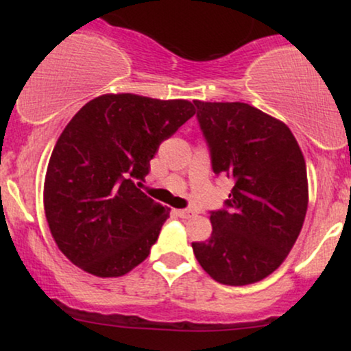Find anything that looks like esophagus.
I'll use <instances>...</instances> for the list:
<instances>
[{
    "label": "esophagus",
    "mask_w": 351,
    "mask_h": 351,
    "mask_svg": "<svg viewBox=\"0 0 351 351\" xmlns=\"http://www.w3.org/2000/svg\"><path fill=\"white\" fill-rule=\"evenodd\" d=\"M176 216H180L181 219H189V217L195 216V213L191 211V209H176Z\"/></svg>",
    "instance_id": "1"
}]
</instances>
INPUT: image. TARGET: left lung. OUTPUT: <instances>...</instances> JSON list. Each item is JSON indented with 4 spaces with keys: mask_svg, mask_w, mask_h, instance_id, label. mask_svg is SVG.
<instances>
[{
    "mask_svg": "<svg viewBox=\"0 0 351 351\" xmlns=\"http://www.w3.org/2000/svg\"><path fill=\"white\" fill-rule=\"evenodd\" d=\"M195 106L213 171L234 186L226 208L211 211V237L193 243V252L219 284H254L284 263L304 226V155L287 125L249 104L195 100Z\"/></svg>",
    "mask_w": 351,
    "mask_h": 351,
    "instance_id": "1",
    "label": "left lung"
}]
</instances>
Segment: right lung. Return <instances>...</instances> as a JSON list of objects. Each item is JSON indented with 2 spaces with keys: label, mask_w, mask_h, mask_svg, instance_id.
<instances>
[{
  "label": "right lung",
  "mask_w": 351,
  "mask_h": 351,
  "mask_svg": "<svg viewBox=\"0 0 351 351\" xmlns=\"http://www.w3.org/2000/svg\"><path fill=\"white\" fill-rule=\"evenodd\" d=\"M196 114L188 100L106 94L60 134L44 181V211L60 252L92 276L120 277L142 264L170 209L135 181L160 143Z\"/></svg>",
  "instance_id": "add662e5"
}]
</instances>
